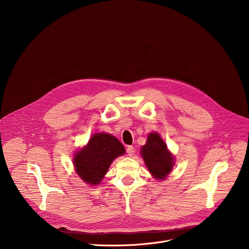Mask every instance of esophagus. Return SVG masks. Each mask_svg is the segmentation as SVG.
<instances>
[{"label": "esophagus", "mask_w": 249, "mask_h": 249, "mask_svg": "<svg viewBox=\"0 0 249 249\" xmlns=\"http://www.w3.org/2000/svg\"><path fill=\"white\" fill-rule=\"evenodd\" d=\"M126 152H127V154H128L129 157H132V156L134 155V153H135V149H134L133 146H128Z\"/></svg>", "instance_id": "1"}]
</instances>
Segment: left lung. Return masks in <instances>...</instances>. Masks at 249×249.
<instances>
[{
	"label": "left lung",
	"mask_w": 249,
	"mask_h": 249,
	"mask_svg": "<svg viewBox=\"0 0 249 249\" xmlns=\"http://www.w3.org/2000/svg\"><path fill=\"white\" fill-rule=\"evenodd\" d=\"M142 158L156 179L163 180L171 172L174 165V157L167 150L161 137L157 133H150L147 143L141 149Z\"/></svg>",
	"instance_id": "obj_1"
}]
</instances>
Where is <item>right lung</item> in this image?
<instances>
[{"mask_svg": "<svg viewBox=\"0 0 249 249\" xmlns=\"http://www.w3.org/2000/svg\"><path fill=\"white\" fill-rule=\"evenodd\" d=\"M124 154L125 148L116 137L107 133L93 134L88 145L76 152L75 170L86 183L98 185L111 162Z\"/></svg>", "mask_w": 249, "mask_h": 249, "instance_id": "1", "label": "right lung"}]
</instances>
